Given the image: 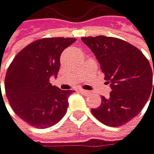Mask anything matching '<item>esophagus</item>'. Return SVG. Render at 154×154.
<instances>
[{
  "label": "esophagus",
  "instance_id": "1",
  "mask_svg": "<svg viewBox=\"0 0 154 154\" xmlns=\"http://www.w3.org/2000/svg\"><path fill=\"white\" fill-rule=\"evenodd\" d=\"M79 92H81L83 94H88V93H89V91H88V90H85V89H79Z\"/></svg>",
  "mask_w": 154,
  "mask_h": 154
}]
</instances>
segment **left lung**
<instances>
[{
	"label": "left lung",
	"mask_w": 154,
	"mask_h": 154,
	"mask_svg": "<svg viewBox=\"0 0 154 154\" xmlns=\"http://www.w3.org/2000/svg\"><path fill=\"white\" fill-rule=\"evenodd\" d=\"M110 84L109 97H102L96 119L109 127L123 126L142 110L152 89V68L137 48L125 41L106 36L83 37ZM154 72V65H153Z\"/></svg>",
	"instance_id": "1"
}]
</instances>
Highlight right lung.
<instances>
[{"instance_id":"right-lung-1","label":"right lung","mask_w":154,"mask_h":154,"mask_svg":"<svg viewBox=\"0 0 154 154\" xmlns=\"http://www.w3.org/2000/svg\"><path fill=\"white\" fill-rule=\"evenodd\" d=\"M74 38H45L26 46L12 61L5 88L8 102L22 120L37 128L57 124L66 113L72 90L49 83L57 77L62 52ZM1 84V83H0Z\"/></svg>"}]
</instances>
